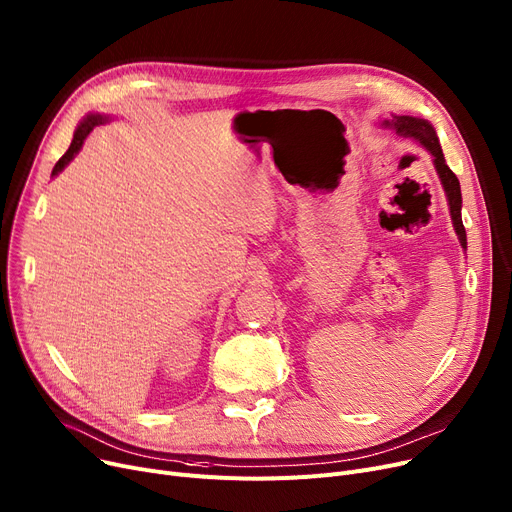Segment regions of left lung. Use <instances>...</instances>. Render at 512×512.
<instances>
[{
  "mask_svg": "<svg viewBox=\"0 0 512 512\" xmlns=\"http://www.w3.org/2000/svg\"><path fill=\"white\" fill-rule=\"evenodd\" d=\"M384 128L394 130L398 137L402 139H413L417 143H421L429 153L434 157V166L436 172L440 176V182L446 191V199H448V207H450V218L456 230V236L461 240V247L467 249V232L463 226V218H461V205H463V197H461V182L459 178L454 176V172L448 168L438 134L434 130V126L429 124L427 120L421 118H413V116H392L390 120L382 122Z\"/></svg>",
  "mask_w": 512,
  "mask_h": 512,
  "instance_id": "1",
  "label": "left lung"
}]
</instances>
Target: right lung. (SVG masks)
<instances>
[{
    "mask_svg": "<svg viewBox=\"0 0 512 512\" xmlns=\"http://www.w3.org/2000/svg\"><path fill=\"white\" fill-rule=\"evenodd\" d=\"M103 122H107V116H103V114H89L83 122L78 124V128L74 130V139H72V143H70L68 151L58 159V164L53 166L51 176H58V174H60V172L70 164V159H74V155L80 151V147H83L85 139L89 137V132H91L95 126L103 124Z\"/></svg>",
    "mask_w": 512,
    "mask_h": 512,
    "instance_id": "1",
    "label": "right lung"
}]
</instances>
